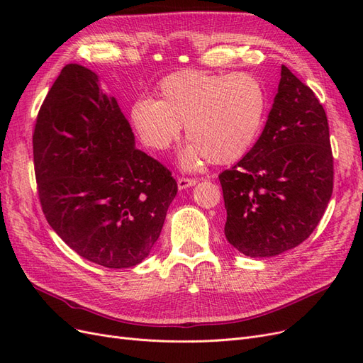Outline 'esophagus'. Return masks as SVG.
Here are the masks:
<instances>
[{
    "mask_svg": "<svg viewBox=\"0 0 363 363\" xmlns=\"http://www.w3.org/2000/svg\"><path fill=\"white\" fill-rule=\"evenodd\" d=\"M195 183H196V180H195V179H191V177H179V179H177L179 189L191 188V186H194Z\"/></svg>",
    "mask_w": 363,
    "mask_h": 363,
    "instance_id": "1",
    "label": "esophagus"
}]
</instances>
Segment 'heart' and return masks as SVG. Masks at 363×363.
Instances as JSON below:
<instances>
[{"label":"heart","instance_id":"heart-1","mask_svg":"<svg viewBox=\"0 0 363 363\" xmlns=\"http://www.w3.org/2000/svg\"><path fill=\"white\" fill-rule=\"evenodd\" d=\"M159 100L139 98L130 119L140 140L155 150H167L186 125L192 144L183 151L186 167L206 157L228 164L244 157L257 139L267 115L263 83L247 72H174L159 83Z\"/></svg>","mask_w":363,"mask_h":363}]
</instances>
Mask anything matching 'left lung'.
<instances>
[{
  "label": "left lung",
  "instance_id": "1",
  "mask_svg": "<svg viewBox=\"0 0 363 363\" xmlns=\"http://www.w3.org/2000/svg\"><path fill=\"white\" fill-rule=\"evenodd\" d=\"M219 182L225 238L245 256H277L300 245L321 221L333 192L327 115L284 65L260 138Z\"/></svg>",
  "mask_w": 363,
  "mask_h": 363
}]
</instances>
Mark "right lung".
Instances as JSON below:
<instances>
[{
  "instance_id": "obj_1",
  "label": "right lung",
  "mask_w": 363,
  "mask_h": 363,
  "mask_svg": "<svg viewBox=\"0 0 363 363\" xmlns=\"http://www.w3.org/2000/svg\"><path fill=\"white\" fill-rule=\"evenodd\" d=\"M39 201L48 224L83 259L106 268L144 260L177 182L135 148V135L98 77L69 63L43 100L33 133Z\"/></svg>"
}]
</instances>
